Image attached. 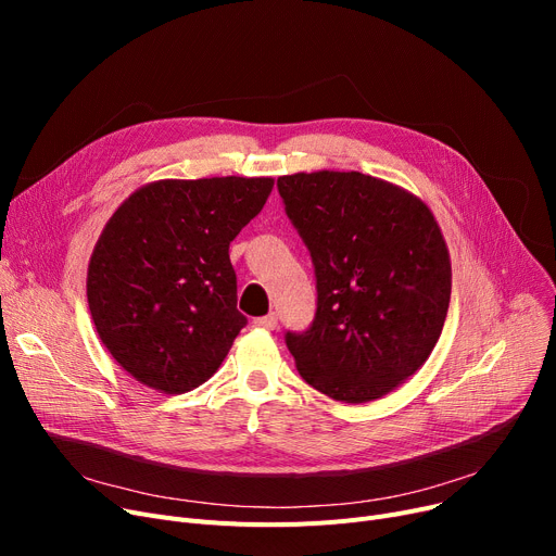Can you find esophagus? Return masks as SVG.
<instances>
[{"instance_id": "esophagus-1", "label": "esophagus", "mask_w": 556, "mask_h": 556, "mask_svg": "<svg viewBox=\"0 0 556 556\" xmlns=\"http://www.w3.org/2000/svg\"><path fill=\"white\" fill-rule=\"evenodd\" d=\"M254 327H258V329H266V331H275V329H277V315H275V313H270V315L256 317V319H254Z\"/></svg>"}]
</instances>
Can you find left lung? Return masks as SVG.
Wrapping results in <instances>:
<instances>
[{"mask_svg": "<svg viewBox=\"0 0 556 556\" xmlns=\"http://www.w3.org/2000/svg\"><path fill=\"white\" fill-rule=\"evenodd\" d=\"M317 279L308 331L286 333L304 381L336 401L396 390L432 354L451 302V256L428 204L358 170L277 180Z\"/></svg>", "mask_w": 556, "mask_h": 556, "instance_id": "8db88e82", "label": "left lung"}]
</instances>
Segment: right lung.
Segmentation results:
<instances>
[{
  "mask_svg": "<svg viewBox=\"0 0 556 556\" xmlns=\"http://www.w3.org/2000/svg\"><path fill=\"white\" fill-rule=\"evenodd\" d=\"M273 178L157 180L105 223L87 266V304L135 381L182 394L216 374L248 325L229 243L263 210Z\"/></svg>",
  "mask_w": 556,
  "mask_h": 556,
  "instance_id": "right-lung-1",
  "label": "right lung"
}]
</instances>
